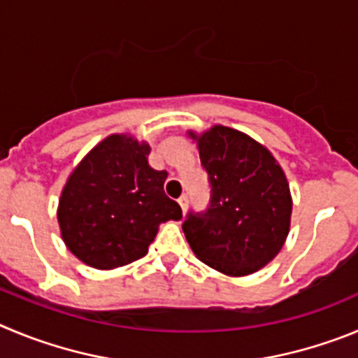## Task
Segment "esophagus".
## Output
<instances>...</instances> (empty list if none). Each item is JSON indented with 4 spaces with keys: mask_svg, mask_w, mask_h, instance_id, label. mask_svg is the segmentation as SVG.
Instances as JSON below:
<instances>
[{
    "mask_svg": "<svg viewBox=\"0 0 358 358\" xmlns=\"http://www.w3.org/2000/svg\"><path fill=\"white\" fill-rule=\"evenodd\" d=\"M178 203H180V207H182V212L185 214L187 210V205H189V198H187V194H182L178 198Z\"/></svg>",
    "mask_w": 358,
    "mask_h": 358,
    "instance_id": "obj_1",
    "label": "esophagus"
}]
</instances>
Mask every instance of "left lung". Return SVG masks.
<instances>
[{
  "label": "left lung",
  "mask_w": 358,
  "mask_h": 358,
  "mask_svg": "<svg viewBox=\"0 0 358 358\" xmlns=\"http://www.w3.org/2000/svg\"><path fill=\"white\" fill-rule=\"evenodd\" d=\"M198 141L210 203L189 212L182 228L194 255L230 276L259 271L287 239L292 199L282 167L250 135L215 124Z\"/></svg>",
  "instance_id": "obj_1"
}]
</instances>
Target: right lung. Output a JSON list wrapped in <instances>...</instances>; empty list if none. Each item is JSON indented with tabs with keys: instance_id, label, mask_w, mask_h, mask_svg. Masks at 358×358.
Here are the masks:
<instances>
[{
	"instance_id": "obj_1",
	"label": "right lung",
	"mask_w": 358,
	"mask_h": 358,
	"mask_svg": "<svg viewBox=\"0 0 358 358\" xmlns=\"http://www.w3.org/2000/svg\"><path fill=\"white\" fill-rule=\"evenodd\" d=\"M150 151L130 135H110L67 178L57 212L60 234L87 266H127L146 255L160 223L182 219L178 203L164 192L167 173L148 164Z\"/></svg>"
}]
</instances>
